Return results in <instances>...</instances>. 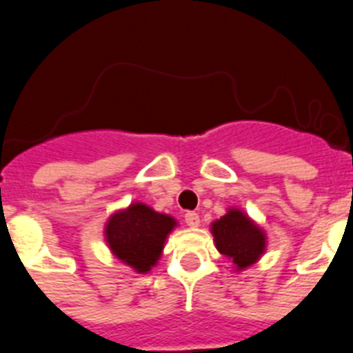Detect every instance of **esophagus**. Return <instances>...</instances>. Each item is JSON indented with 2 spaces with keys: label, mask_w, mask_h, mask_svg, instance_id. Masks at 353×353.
Masks as SVG:
<instances>
[{
  "label": "esophagus",
  "mask_w": 353,
  "mask_h": 353,
  "mask_svg": "<svg viewBox=\"0 0 353 353\" xmlns=\"http://www.w3.org/2000/svg\"><path fill=\"white\" fill-rule=\"evenodd\" d=\"M183 217H185L187 226H191V228H198L199 226V215L196 214V212H187Z\"/></svg>",
  "instance_id": "obj_1"
}]
</instances>
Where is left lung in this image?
Wrapping results in <instances>:
<instances>
[{"mask_svg": "<svg viewBox=\"0 0 353 353\" xmlns=\"http://www.w3.org/2000/svg\"><path fill=\"white\" fill-rule=\"evenodd\" d=\"M214 244L233 263L235 272H244L260 261L267 251V232L239 207L226 208V214L210 223Z\"/></svg>", "mask_w": 353, "mask_h": 353, "instance_id": "8db88e82", "label": "left lung"}]
</instances>
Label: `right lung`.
Wrapping results in <instances>:
<instances>
[{"instance_id":"obj_1","label":"right lung","mask_w":353,"mask_h":353,"mask_svg":"<svg viewBox=\"0 0 353 353\" xmlns=\"http://www.w3.org/2000/svg\"><path fill=\"white\" fill-rule=\"evenodd\" d=\"M179 226L173 215L154 210L141 201L118 208L104 224L109 251L136 274H148L159 263L168 235Z\"/></svg>"}]
</instances>
